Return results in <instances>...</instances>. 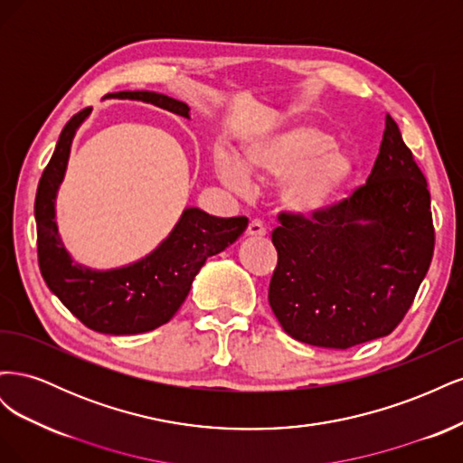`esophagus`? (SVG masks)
I'll use <instances>...</instances> for the list:
<instances>
[{"label": "esophagus", "instance_id": "1", "mask_svg": "<svg viewBox=\"0 0 463 463\" xmlns=\"http://www.w3.org/2000/svg\"><path fill=\"white\" fill-rule=\"evenodd\" d=\"M247 235L249 237H262V235H266V228L262 226V222L260 220H250L249 228H247Z\"/></svg>", "mask_w": 463, "mask_h": 463}]
</instances>
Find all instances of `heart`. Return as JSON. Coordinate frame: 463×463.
Instances as JSON below:
<instances>
[{
  "label": "heart",
  "instance_id": "1",
  "mask_svg": "<svg viewBox=\"0 0 463 463\" xmlns=\"http://www.w3.org/2000/svg\"><path fill=\"white\" fill-rule=\"evenodd\" d=\"M352 152L334 145V135L315 123H293L259 133L241 146V162L218 154L216 174L237 193L250 189V175L278 179V203L288 214L313 218L326 213L354 181Z\"/></svg>",
  "mask_w": 463,
  "mask_h": 463
}]
</instances>
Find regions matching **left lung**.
Here are the masks:
<instances>
[{
  "label": "left lung",
  "instance_id": "obj_1",
  "mask_svg": "<svg viewBox=\"0 0 463 463\" xmlns=\"http://www.w3.org/2000/svg\"><path fill=\"white\" fill-rule=\"evenodd\" d=\"M269 303L303 344L347 349L383 338L411 307L430 266L434 228L427 179L396 121L367 184L307 220L279 214Z\"/></svg>",
  "mask_w": 463,
  "mask_h": 463
}]
</instances>
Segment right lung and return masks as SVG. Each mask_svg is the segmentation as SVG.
Masks as SVG:
<instances>
[{
  "label": "right lung",
  "instance_id": "1",
  "mask_svg": "<svg viewBox=\"0 0 463 463\" xmlns=\"http://www.w3.org/2000/svg\"><path fill=\"white\" fill-rule=\"evenodd\" d=\"M108 96L154 104L181 118H189L191 109L185 102L150 90ZM89 116L90 109H82L67 121L40 177L34 201L40 272L53 296L85 326L111 335L143 334L165 325L177 313L206 259L230 247L247 230L249 220L210 216L197 206H189L170 235L143 259L109 270H94L75 262L55 222V199L75 133Z\"/></svg>",
  "mask_w": 463,
  "mask_h": 463
}]
</instances>
